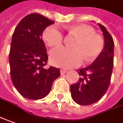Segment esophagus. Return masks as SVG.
Segmentation results:
<instances>
[{"instance_id":"esophagus-1","label":"esophagus","mask_w":123,"mask_h":123,"mask_svg":"<svg viewBox=\"0 0 123 123\" xmlns=\"http://www.w3.org/2000/svg\"><path fill=\"white\" fill-rule=\"evenodd\" d=\"M67 70H66V69H61V74H65L66 72H67Z\"/></svg>"}]
</instances>
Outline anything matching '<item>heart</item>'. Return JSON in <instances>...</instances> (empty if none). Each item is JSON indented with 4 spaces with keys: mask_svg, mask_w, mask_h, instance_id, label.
<instances>
[{
    "mask_svg": "<svg viewBox=\"0 0 123 123\" xmlns=\"http://www.w3.org/2000/svg\"><path fill=\"white\" fill-rule=\"evenodd\" d=\"M70 34L77 36L73 44L74 49L62 47L50 52L51 63L57 67L70 68L80 65L83 59L87 62L97 58L103 49L104 41L102 37L95 34L92 27L85 25H76L67 27ZM43 40L50 47L62 45L63 34L56 27H48L44 30Z\"/></svg>",
    "mask_w": 123,
    "mask_h": 123,
    "instance_id": "1",
    "label": "heart"
}]
</instances>
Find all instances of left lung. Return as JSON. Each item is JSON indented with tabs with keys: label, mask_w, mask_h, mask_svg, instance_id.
Masks as SVG:
<instances>
[{
	"label": "left lung",
	"mask_w": 123,
	"mask_h": 123,
	"mask_svg": "<svg viewBox=\"0 0 123 123\" xmlns=\"http://www.w3.org/2000/svg\"><path fill=\"white\" fill-rule=\"evenodd\" d=\"M105 46L100 56L89 67L78 69L80 78L70 85L73 100L80 105H89L98 102L110 86L114 67V43L111 36L103 25Z\"/></svg>",
	"instance_id": "8db88e82"
}]
</instances>
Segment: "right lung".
Returning a JSON list of instances; mask_svg holds the SVG:
<instances>
[{"label": "right lung", "instance_id": "add662e5", "mask_svg": "<svg viewBox=\"0 0 123 123\" xmlns=\"http://www.w3.org/2000/svg\"><path fill=\"white\" fill-rule=\"evenodd\" d=\"M53 23L40 13H31L20 20L12 35L9 55L11 78L15 88L26 98H43L61 76L56 67L45 68L48 56L42 36Z\"/></svg>", "mask_w": 123, "mask_h": 123}]
</instances>
